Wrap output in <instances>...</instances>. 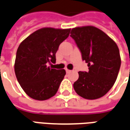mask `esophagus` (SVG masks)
<instances>
[{
  "label": "esophagus",
  "instance_id": "1",
  "mask_svg": "<svg viewBox=\"0 0 130 130\" xmlns=\"http://www.w3.org/2000/svg\"><path fill=\"white\" fill-rule=\"evenodd\" d=\"M65 71H66V72H67V73H70V72H71V70H68V69H65Z\"/></svg>",
  "mask_w": 130,
  "mask_h": 130
}]
</instances>
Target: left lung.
I'll use <instances>...</instances> for the list:
<instances>
[{"label":"left lung","mask_w":130,"mask_h":130,"mask_svg":"<svg viewBox=\"0 0 130 130\" xmlns=\"http://www.w3.org/2000/svg\"><path fill=\"white\" fill-rule=\"evenodd\" d=\"M70 34L89 70L88 72H79L74 89L85 99L102 98L113 86L119 72L121 60L117 44L94 26L76 27Z\"/></svg>","instance_id":"1"}]
</instances>
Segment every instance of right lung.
I'll return each instance as SVG.
<instances>
[{
	"instance_id": "add662e5",
	"label": "right lung",
	"mask_w": 130,
	"mask_h": 130,
	"mask_svg": "<svg viewBox=\"0 0 130 130\" xmlns=\"http://www.w3.org/2000/svg\"><path fill=\"white\" fill-rule=\"evenodd\" d=\"M70 30L43 28L30 35L19 46L14 72L21 87L30 98L46 100L57 93L66 72L47 65L56 62V53Z\"/></svg>"
}]
</instances>
